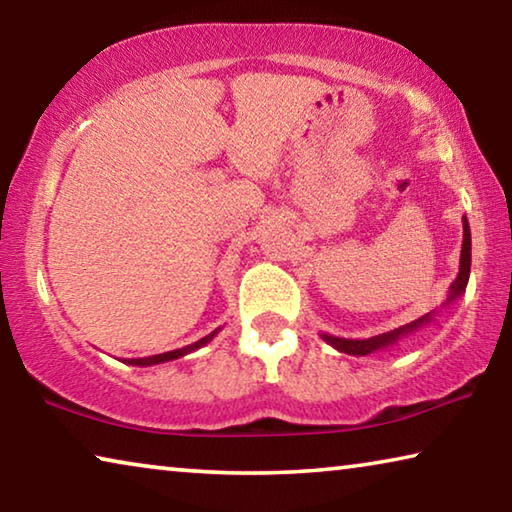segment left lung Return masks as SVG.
Segmentation results:
<instances>
[{
	"label": "left lung",
	"instance_id": "left-lung-1",
	"mask_svg": "<svg viewBox=\"0 0 512 512\" xmlns=\"http://www.w3.org/2000/svg\"><path fill=\"white\" fill-rule=\"evenodd\" d=\"M470 266H472V235H470V223H467V219L463 216L461 264H458L456 280L449 284V293H447V300L443 302V307L452 305V302H456L465 293L467 280H470ZM436 314H438V311L433 309V311H429V314H424L420 318L411 320V323H406V325L397 327V329H391V332L370 336V339H341V336H332V334H327V332H320V339L332 345V348L339 350V352L354 354V357H366V354H370V352L393 348V345H397L402 339H406V336H409V334H415V332H418V329L427 327L431 323H436Z\"/></svg>",
	"mask_w": 512,
	"mask_h": 512
}]
</instances>
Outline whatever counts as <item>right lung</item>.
Here are the masks:
<instances>
[{
    "label": "right lung",
    "instance_id": "1",
    "mask_svg": "<svg viewBox=\"0 0 512 512\" xmlns=\"http://www.w3.org/2000/svg\"><path fill=\"white\" fill-rule=\"evenodd\" d=\"M221 329V327H219ZM219 329H214L212 334L203 336L201 341H196L192 345H185V348H178V350H169V352H162V354H153V357H142V359H124V363H131V366H158V363L164 361H173V359H180L185 357L189 352H196L198 348H203V345L210 343L216 334H219Z\"/></svg>",
    "mask_w": 512,
    "mask_h": 512
}]
</instances>
